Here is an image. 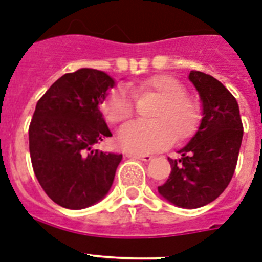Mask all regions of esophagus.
I'll use <instances>...</instances> for the list:
<instances>
[{"label": "esophagus", "mask_w": 262, "mask_h": 262, "mask_svg": "<svg viewBox=\"0 0 262 262\" xmlns=\"http://www.w3.org/2000/svg\"><path fill=\"white\" fill-rule=\"evenodd\" d=\"M127 157H132V159H137V160L142 161H150L152 160V155H138V153H127Z\"/></svg>", "instance_id": "obj_1"}]
</instances>
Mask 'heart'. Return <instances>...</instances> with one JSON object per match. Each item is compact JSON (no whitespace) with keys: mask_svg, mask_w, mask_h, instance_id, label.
Listing matches in <instances>:
<instances>
[{"mask_svg":"<svg viewBox=\"0 0 262 262\" xmlns=\"http://www.w3.org/2000/svg\"><path fill=\"white\" fill-rule=\"evenodd\" d=\"M135 97L155 95L160 101L150 113L149 122H130L118 133V141L130 153L157 152L176 141L192 137L201 126L203 107L199 99L187 95L186 86L175 76L160 74L132 84ZM135 98L117 87L105 95L101 110L110 124H124L135 114Z\"/></svg>","mask_w":262,"mask_h":262,"instance_id":"b5f03b06","label":"heart"}]
</instances>
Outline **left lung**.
<instances>
[{"instance_id": "left-lung-1", "label": "left lung", "mask_w": 262, "mask_h": 262, "mask_svg": "<svg viewBox=\"0 0 262 262\" xmlns=\"http://www.w3.org/2000/svg\"><path fill=\"white\" fill-rule=\"evenodd\" d=\"M190 80L203 103V118L178 160L168 157L171 173L159 192L168 202L198 208L215 201L229 186L237 167L242 126L237 99L214 76L191 71Z\"/></svg>"}]
</instances>
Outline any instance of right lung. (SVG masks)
<instances>
[{
    "label": "right lung",
    "instance_id": "obj_1",
    "mask_svg": "<svg viewBox=\"0 0 262 262\" xmlns=\"http://www.w3.org/2000/svg\"><path fill=\"white\" fill-rule=\"evenodd\" d=\"M114 80L80 69L59 78L36 105L29 125L33 172L44 192L61 207L80 210L101 201L122 155L94 149L110 137L99 112Z\"/></svg>",
    "mask_w": 262,
    "mask_h": 262
}]
</instances>
